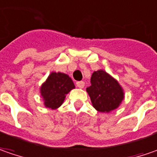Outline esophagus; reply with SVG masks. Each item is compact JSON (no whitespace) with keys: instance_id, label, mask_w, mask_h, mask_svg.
<instances>
[{"instance_id":"34e87169","label":"esophagus","mask_w":157,"mask_h":157,"mask_svg":"<svg viewBox=\"0 0 157 157\" xmlns=\"http://www.w3.org/2000/svg\"><path fill=\"white\" fill-rule=\"evenodd\" d=\"M84 85H85V83H84V82H82V81H80V82H76V86L78 88H80V89H82L84 87Z\"/></svg>"}]
</instances>
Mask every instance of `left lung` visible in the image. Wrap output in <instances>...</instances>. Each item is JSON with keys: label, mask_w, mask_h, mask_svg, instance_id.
Listing matches in <instances>:
<instances>
[{"label": "left lung", "mask_w": 157, "mask_h": 157, "mask_svg": "<svg viewBox=\"0 0 157 157\" xmlns=\"http://www.w3.org/2000/svg\"><path fill=\"white\" fill-rule=\"evenodd\" d=\"M90 83L87 92L96 110L103 113L114 110L123 100L124 95L121 86L105 71L94 72Z\"/></svg>", "instance_id": "1"}]
</instances>
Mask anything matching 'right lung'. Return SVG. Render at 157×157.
I'll list each match as a JSON object with an SVG mask.
<instances>
[{
	"label": "right lung",
	"mask_w": 157,
	"mask_h": 157,
	"mask_svg": "<svg viewBox=\"0 0 157 157\" xmlns=\"http://www.w3.org/2000/svg\"><path fill=\"white\" fill-rule=\"evenodd\" d=\"M74 88L73 81L68 75L53 72L41 88L44 104L47 108L52 109L59 108L62 104L66 95Z\"/></svg>",
	"instance_id": "right-lung-1"
}]
</instances>
